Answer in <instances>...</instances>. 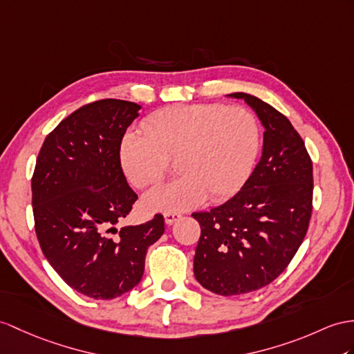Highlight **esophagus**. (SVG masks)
Here are the masks:
<instances>
[{"mask_svg":"<svg viewBox=\"0 0 354 354\" xmlns=\"http://www.w3.org/2000/svg\"><path fill=\"white\" fill-rule=\"evenodd\" d=\"M163 218H165V223L171 225V223H174L176 221H178L180 218H182V214L177 213V212H167L165 214H163Z\"/></svg>","mask_w":354,"mask_h":354,"instance_id":"34e87169","label":"esophagus"}]
</instances>
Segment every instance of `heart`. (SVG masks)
I'll list each match as a JSON object with an SVG mask.
<instances>
[{
	"label": "heart",
	"instance_id": "obj_1",
	"mask_svg": "<svg viewBox=\"0 0 354 354\" xmlns=\"http://www.w3.org/2000/svg\"><path fill=\"white\" fill-rule=\"evenodd\" d=\"M260 126L251 111L219 103L177 105L149 118L147 131H129L120 142V163L138 187L159 182L168 159L177 158L183 174L144 196L153 212H183L210 195L222 201L251 176L260 151Z\"/></svg>",
	"mask_w": 354,
	"mask_h": 354
}]
</instances>
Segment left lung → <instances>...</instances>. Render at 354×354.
<instances>
[{
  "instance_id": "8db88e82",
  "label": "left lung",
  "mask_w": 354,
  "mask_h": 354,
  "mask_svg": "<svg viewBox=\"0 0 354 354\" xmlns=\"http://www.w3.org/2000/svg\"><path fill=\"white\" fill-rule=\"evenodd\" d=\"M243 99L264 127L263 151L242 189L210 212L192 213L201 236L194 274L221 296L269 286L286 270L306 236L313 212V162L290 120L248 93Z\"/></svg>"
}]
</instances>
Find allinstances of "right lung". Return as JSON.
<instances>
[{
    "label": "right lung",
    "instance_id": "right-lung-1",
    "mask_svg": "<svg viewBox=\"0 0 354 354\" xmlns=\"http://www.w3.org/2000/svg\"><path fill=\"white\" fill-rule=\"evenodd\" d=\"M140 109L118 99L88 103L46 136L36 160L31 191L41 251L68 287L91 299H115L138 286L149 246L165 231L162 214L115 227L138 200L120 142Z\"/></svg>",
    "mask_w": 354,
    "mask_h": 354
}]
</instances>
